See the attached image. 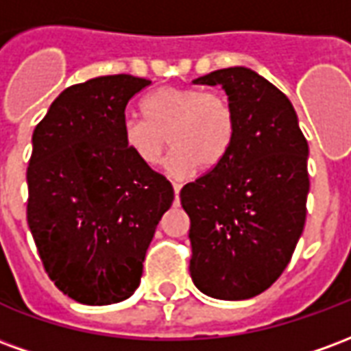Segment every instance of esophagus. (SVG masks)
I'll return each instance as SVG.
<instances>
[{
	"label": "esophagus",
	"mask_w": 351,
	"mask_h": 351,
	"mask_svg": "<svg viewBox=\"0 0 351 351\" xmlns=\"http://www.w3.org/2000/svg\"><path fill=\"white\" fill-rule=\"evenodd\" d=\"M173 190H175V197L178 199V193H180V190H182V184L175 182V184H173Z\"/></svg>",
	"instance_id": "obj_1"
}]
</instances>
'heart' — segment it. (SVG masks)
Here are the masks:
<instances>
[{
  "mask_svg": "<svg viewBox=\"0 0 351 351\" xmlns=\"http://www.w3.org/2000/svg\"><path fill=\"white\" fill-rule=\"evenodd\" d=\"M141 112L143 120H123L125 150L141 165L156 167L171 143L175 150L165 169L176 178L191 175L201 165L205 169L220 165L235 143V108L218 92L184 86L158 88L141 101Z\"/></svg>",
  "mask_w": 351,
  "mask_h": 351,
  "instance_id": "obj_1",
  "label": "heart"
}]
</instances>
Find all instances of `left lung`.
<instances>
[{"label": "left lung", "mask_w": 351, "mask_h": 351, "mask_svg": "<svg viewBox=\"0 0 351 351\" xmlns=\"http://www.w3.org/2000/svg\"><path fill=\"white\" fill-rule=\"evenodd\" d=\"M193 84L226 90L237 133L228 158L180 191L190 274L208 297L243 301L269 289L293 256L306 220L308 143L293 105L256 71L228 67Z\"/></svg>", "instance_id": "obj_1"}]
</instances>
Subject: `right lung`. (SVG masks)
<instances>
[{
    "label": "right lung",
    "mask_w": 351,
    "mask_h": 351,
    "mask_svg": "<svg viewBox=\"0 0 351 351\" xmlns=\"http://www.w3.org/2000/svg\"><path fill=\"white\" fill-rule=\"evenodd\" d=\"M150 80L108 75L65 88L34 131L27 226L54 286L82 304L125 301L141 284L167 178L122 141L130 99Z\"/></svg>",
    "instance_id": "obj_1"
}]
</instances>
